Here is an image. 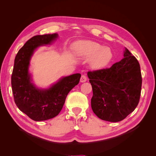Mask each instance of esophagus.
Returning <instances> with one entry per match:
<instances>
[{"label":"esophagus","mask_w":156,"mask_h":156,"mask_svg":"<svg viewBox=\"0 0 156 156\" xmlns=\"http://www.w3.org/2000/svg\"><path fill=\"white\" fill-rule=\"evenodd\" d=\"M87 77L85 76V75H82L81 79H80V82L81 83H84L87 81Z\"/></svg>","instance_id":"34e87169"}]
</instances>
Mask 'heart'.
Here are the masks:
<instances>
[{"label": "heart", "mask_w": 156, "mask_h": 156, "mask_svg": "<svg viewBox=\"0 0 156 156\" xmlns=\"http://www.w3.org/2000/svg\"><path fill=\"white\" fill-rule=\"evenodd\" d=\"M75 53L81 59H90V66L95 70L106 68L113 58L112 51L109 48L90 40L78 43L75 48Z\"/></svg>", "instance_id": "b5f03b06"}]
</instances>
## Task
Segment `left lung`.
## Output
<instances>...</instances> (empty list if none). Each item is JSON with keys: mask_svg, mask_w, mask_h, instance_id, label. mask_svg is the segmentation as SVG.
Instances as JSON below:
<instances>
[{"mask_svg": "<svg viewBox=\"0 0 156 156\" xmlns=\"http://www.w3.org/2000/svg\"><path fill=\"white\" fill-rule=\"evenodd\" d=\"M87 75L93 91L91 107L100 119L120 122L137 106L142 86L140 68L127 48L119 62L109 68L88 72Z\"/></svg>", "mask_w": 156, "mask_h": 156, "instance_id": "left-lung-1", "label": "left lung"}]
</instances>
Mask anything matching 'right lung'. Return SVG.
Returning a JSON list of instances; mask_svg holds the SVG:
<instances>
[{
    "label": "right lung",
    "mask_w": 156,
    "mask_h": 156,
    "mask_svg": "<svg viewBox=\"0 0 156 156\" xmlns=\"http://www.w3.org/2000/svg\"><path fill=\"white\" fill-rule=\"evenodd\" d=\"M58 37L57 33L37 35L28 40L18 51L12 75V92L17 107L34 121L49 120L62 110L66 98L79 84L81 75L75 73L61 77L48 88H40L33 83L29 72L34 51L41 46L51 45Z\"/></svg>",
    "instance_id": "1"
}]
</instances>
